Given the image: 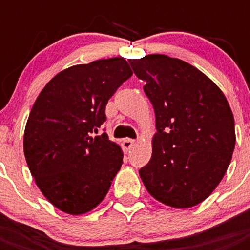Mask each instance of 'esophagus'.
I'll list each match as a JSON object with an SVG mask.
<instances>
[{"mask_svg":"<svg viewBox=\"0 0 250 250\" xmlns=\"http://www.w3.org/2000/svg\"><path fill=\"white\" fill-rule=\"evenodd\" d=\"M133 145H135V140H132V139H125V140L122 141V148H123L125 152L131 150V148H132Z\"/></svg>","mask_w":250,"mask_h":250,"instance_id":"esophagus-1","label":"esophagus"}]
</instances>
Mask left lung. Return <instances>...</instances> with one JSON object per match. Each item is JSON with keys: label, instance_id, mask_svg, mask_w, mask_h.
<instances>
[{"label": "left lung", "instance_id": "1", "mask_svg": "<svg viewBox=\"0 0 250 250\" xmlns=\"http://www.w3.org/2000/svg\"><path fill=\"white\" fill-rule=\"evenodd\" d=\"M156 114L152 158L140 168L145 188L176 209L198 205L221 180L236 135L227 98L192 64L165 54L128 60Z\"/></svg>", "mask_w": 250, "mask_h": 250}]
</instances>
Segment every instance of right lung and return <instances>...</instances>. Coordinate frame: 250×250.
<instances>
[{
    "instance_id": "obj_1",
    "label": "right lung",
    "mask_w": 250,
    "mask_h": 250,
    "mask_svg": "<svg viewBox=\"0 0 250 250\" xmlns=\"http://www.w3.org/2000/svg\"><path fill=\"white\" fill-rule=\"evenodd\" d=\"M132 76L125 58L75 64L41 90L25 125L23 149L41 193L70 215L93 210L123 164L121 146L106 133L105 107Z\"/></svg>"
}]
</instances>
